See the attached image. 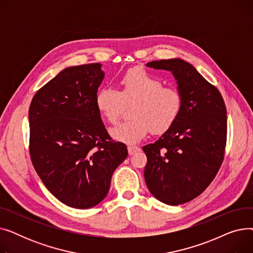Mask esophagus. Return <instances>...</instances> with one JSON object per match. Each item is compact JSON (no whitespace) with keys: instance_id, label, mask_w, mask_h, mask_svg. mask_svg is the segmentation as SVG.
Listing matches in <instances>:
<instances>
[{"instance_id":"obj_1","label":"esophagus","mask_w":253,"mask_h":253,"mask_svg":"<svg viewBox=\"0 0 253 253\" xmlns=\"http://www.w3.org/2000/svg\"><path fill=\"white\" fill-rule=\"evenodd\" d=\"M136 152H139V148H137V147H128V153H129V155H133V154H135Z\"/></svg>"}]
</instances>
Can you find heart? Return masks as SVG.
<instances>
[{"instance_id": "1", "label": "heart", "mask_w": 253, "mask_h": 253, "mask_svg": "<svg viewBox=\"0 0 253 253\" xmlns=\"http://www.w3.org/2000/svg\"><path fill=\"white\" fill-rule=\"evenodd\" d=\"M96 108L111 124L118 121L125 104H132L133 120L119 123L110 131L120 142L135 144L148 135L167 131L180 113L181 96L177 89L164 86L160 79L143 69L126 72L119 81V91L113 87H101L95 96Z\"/></svg>"}]
</instances>
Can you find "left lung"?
Returning a JSON list of instances; mask_svg holds the SVG:
<instances>
[{
	"mask_svg": "<svg viewBox=\"0 0 253 253\" xmlns=\"http://www.w3.org/2000/svg\"><path fill=\"white\" fill-rule=\"evenodd\" d=\"M145 65L170 72L181 96L173 125L142 148L149 191L159 201L175 206L198 197L215 177L227 140V109L219 91L191 63L171 58Z\"/></svg>",
	"mask_w": 253,
	"mask_h": 253,
	"instance_id": "8db88e82",
	"label": "left lung"
}]
</instances>
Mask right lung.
Instances as JSON below:
<instances>
[{
	"label": "right lung",
	"mask_w": 253,
	"mask_h": 253,
	"mask_svg": "<svg viewBox=\"0 0 253 253\" xmlns=\"http://www.w3.org/2000/svg\"><path fill=\"white\" fill-rule=\"evenodd\" d=\"M100 63L70 66L40 89L30 111V154L48 191L65 205L87 209L108 195L126 145L106 131L95 96Z\"/></svg>",
	"instance_id": "right-lung-1"
}]
</instances>
